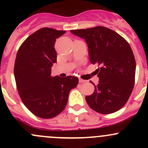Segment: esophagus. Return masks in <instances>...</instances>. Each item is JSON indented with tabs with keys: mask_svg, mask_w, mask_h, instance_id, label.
I'll return each instance as SVG.
<instances>
[{
	"mask_svg": "<svg viewBox=\"0 0 148 148\" xmlns=\"http://www.w3.org/2000/svg\"><path fill=\"white\" fill-rule=\"evenodd\" d=\"M79 83H84V82H86V81L84 79H82V78H79Z\"/></svg>",
	"mask_w": 148,
	"mask_h": 148,
	"instance_id": "1",
	"label": "esophagus"
}]
</instances>
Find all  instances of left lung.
Instances as JSON below:
<instances>
[{
  "mask_svg": "<svg viewBox=\"0 0 148 148\" xmlns=\"http://www.w3.org/2000/svg\"><path fill=\"white\" fill-rule=\"evenodd\" d=\"M85 39L89 61L97 64L99 78L95 92L86 96L91 109L100 114L115 112L125 106L135 84V56L129 43L115 31L104 26L71 31Z\"/></svg>",
  "mask_w": 148,
  "mask_h": 148,
  "instance_id": "left-lung-1",
  "label": "left lung"
}]
</instances>
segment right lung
Wrapping results in <instances>:
<instances>
[{
    "label": "right lung",
    "mask_w": 148,
    "mask_h": 148,
    "mask_svg": "<svg viewBox=\"0 0 148 148\" xmlns=\"http://www.w3.org/2000/svg\"><path fill=\"white\" fill-rule=\"evenodd\" d=\"M65 33L40 28L23 41L16 54L14 76L19 96L28 110L40 118H53L60 114L70 91L78 84L77 77L51 75L57 58L56 39Z\"/></svg>",
    "instance_id": "1"
}]
</instances>
